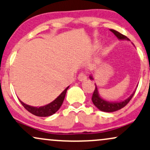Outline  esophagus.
<instances>
[{
  "label": "esophagus",
  "instance_id": "esophagus-1",
  "mask_svg": "<svg viewBox=\"0 0 150 150\" xmlns=\"http://www.w3.org/2000/svg\"><path fill=\"white\" fill-rule=\"evenodd\" d=\"M86 79H87V76H86L85 73L79 74L78 79L79 81H83L86 80Z\"/></svg>",
  "mask_w": 150,
  "mask_h": 150
}]
</instances>
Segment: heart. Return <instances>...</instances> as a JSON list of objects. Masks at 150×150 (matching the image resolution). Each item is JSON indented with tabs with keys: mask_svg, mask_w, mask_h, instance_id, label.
Here are the masks:
<instances>
[{
	"mask_svg": "<svg viewBox=\"0 0 150 150\" xmlns=\"http://www.w3.org/2000/svg\"><path fill=\"white\" fill-rule=\"evenodd\" d=\"M100 40H96V41H95V43H93V46H92V47H93V49H97L98 48V47L100 46Z\"/></svg>",
	"mask_w": 150,
	"mask_h": 150,
	"instance_id": "heart-1",
	"label": "heart"
}]
</instances>
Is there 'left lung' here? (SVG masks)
Wrapping results in <instances>:
<instances>
[{
	"mask_svg": "<svg viewBox=\"0 0 150 150\" xmlns=\"http://www.w3.org/2000/svg\"><path fill=\"white\" fill-rule=\"evenodd\" d=\"M110 31H112V32L117 37V38L119 40H130L129 38H128L127 37L124 36V35L121 34V33L118 32V31H116V30L110 29ZM89 78L91 80H94V79H93V76L92 75H90ZM95 85H96V89H95L94 92H93V94L92 96V101L93 104H94L95 106H96L98 110L102 111V112H116V111L117 110H121V108L124 107L128 103H129V101L131 100V98H133V96H134L135 93V90L131 96L128 97V98H126V100H123V101L110 102L103 99V98L100 96L96 84H95Z\"/></svg>",
	"mask_w": 150,
	"mask_h": 150,
	"instance_id": "8db88e82",
	"label": "left lung"
}]
</instances>
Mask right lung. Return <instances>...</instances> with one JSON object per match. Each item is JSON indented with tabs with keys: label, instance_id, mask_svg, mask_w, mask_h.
Wrapping results in <instances>:
<instances>
[{
	"label": "right lung",
	"instance_id": "add662e5",
	"mask_svg": "<svg viewBox=\"0 0 150 150\" xmlns=\"http://www.w3.org/2000/svg\"><path fill=\"white\" fill-rule=\"evenodd\" d=\"M69 86L67 87L64 89V91H63L62 92L59 96L56 98L55 100H54L53 101L51 102L50 103L47 104V105H44V106L41 107H33L30 106L29 105H26V104L24 103L22 101H20V103L23 105V107L26 109L28 112H29L30 113L33 114V115H36L37 117H49V116L52 115L55 112H57L59 109L60 108V107L62 105L63 101H64L65 95H66L67 91L69 88Z\"/></svg>",
	"mask_w": 150,
	"mask_h": 150
}]
</instances>
